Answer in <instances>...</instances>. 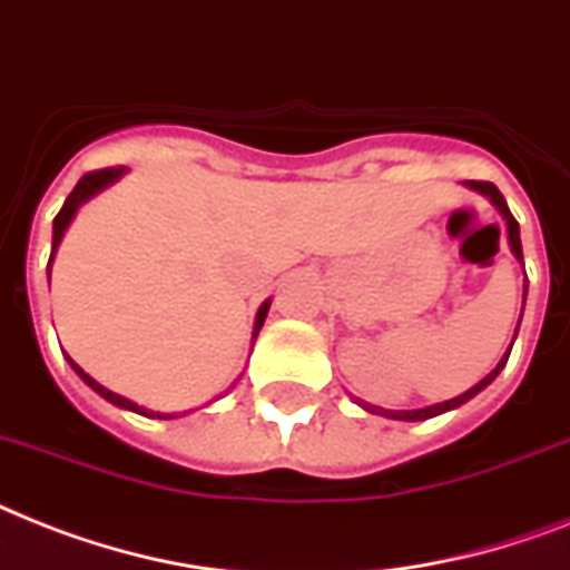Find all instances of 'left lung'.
<instances>
[{
  "mask_svg": "<svg viewBox=\"0 0 570 570\" xmlns=\"http://www.w3.org/2000/svg\"><path fill=\"white\" fill-rule=\"evenodd\" d=\"M465 187L474 189V193H480V196H485L489 202H492L494 207H498V213L503 216V222H507V239H510V248L512 254H515V261L524 266V252H521V234H518V222L515 216L510 213V207H507V202H503L501 196V189L494 187V184H483V180H465ZM524 301H527V284H524ZM524 313V309H521ZM518 325H521V316H518ZM515 336H518V327H515ZM515 336H512V342H515ZM510 351L512 345L507 348V354L501 357V363L494 365L492 372L485 374L483 381L474 383L471 390H465L462 395L451 397V401H439V404H430V406H419V410H383V406L377 404H368V401H360V397H354V404L363 406L365 413H372V415H383V419H395V421H424V419H433V415H442V413H451V410H456V406H462L465 401H471L474 395H480V392L489 386V383L501 374V368L507 365V360H510Z\"/></svg>",
  "mask_w": 570,
  "mask_h": 570,
  "instance_id": "obj_1",
  "label": "left lung"
}]
</instances>
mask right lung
<instances>
[{
    "mask_svg": "<svg viewBox=\"0 0 570 570\" xmlns=\"http://www.w3.org/2000/svg\"><path fill=\"white\" fill-rule=\"evenodd\" d=\"M125 173H128V169H125V166H119V169H101V173H90V175H85V178L78 180L76 189L69 193V198H67V202H63V207H60V213H58V216H55V222H52V257H49L46 275L52 277L55 252H58L60 239H63V234H67L69 222L76 219V213L81 210V205H87L90 198H96V196H99V193H105V189H108V187H114V184H117V180L122 178ZM269 307H272V301H263L261 309H257V316H254L252 340H257V333H261L263 322H266V313H269ZM67 363L72 365V372H76L78 377H81V381H85L92 392H96V395H101V397H105V401H110V404H114V406H119V410H128V413L146 415V419H178V413H155V410H146V406L134 404L131 397H122V395H117V392H110L108 386H101L99 381H92L90 374H87L85 368H81V365H78L72 357H67ZM187 413H193V410H187ZM187 413H184V415H187Z\"/></svg>",
    "mask_w": 570,
    "mask_h": 570,
    "instance_id": "1",
    "label": "right lung"
}]
</instances>
